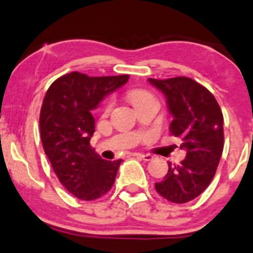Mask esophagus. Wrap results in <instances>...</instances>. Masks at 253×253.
Returning <instances> with one entry per match:
<instances>
[{
	"instance_id": "34e87169",
	"label": "esophagus",
	"mask_w": 253,
	"mask_h": 253,
	"mask_svg": "<svg viewBox=\"0 0 253 253\" xmlns=\"http://www.w3.org/2000/svg\"><path fill=\"white\" fill-rule=\"evenodd\" d=\"M137 156L139 159H142V160H144V161L153 160V155H150V154H140V153H138Z\"/></svg>"
}]
</instances>
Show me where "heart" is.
Instances as JSON below:
<instances>
[{
	"label": "heart",
	"instance_id": "obj_1",
	"mask_svg": "<svg viewBox=\"0 0 253 253\" xmlns=\"http://www.w3.org/2000/svg\"><path fill=\"white\" fill-rule=\"evenodd\" d=\"M149 93L143 91V89H132V91L128 92V94H127V97H128L129 102L132 103L134 106L138 104V103L140 102V100H143L144 98L149 97Z\"/></svg>",
	"mask_w": 253,
	"mask_h": 253
}]
</instances>
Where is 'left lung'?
<instances>
[{
	"label": "left lung",
	"instance_id": "obj_1",
	"mask_svg": "<svg viewBox=\"0 0 253 253\" xmlns=\"http://www.w3.org/2000/svg\"><path fill=\"white\" fill-rule=\"evenodd\" d=\"M148 81L164 93L173 116L169 132L182 139L187 156L169 172L155 189L166 200L185 204L200 195L217 171L224 145L223 114L216 98L196 81L184 76Z\"/></svg>",
	"mask_w": 253,
	"mask_h": 253
}]
</instances>
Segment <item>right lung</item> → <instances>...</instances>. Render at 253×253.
Returning a JSON list of instances; mask_svg holds the SVG:
<instances>
[{
	"label": "right lung",
	"instance_id": "obj_1",
	"mask_svg": "<svg viewBox=\"0 0 253 253\" xmlns=\"http://www.w3.org/2000/svg\"><path fill=\"white\" fill-rule=\"evenodd\" d=\"M128 79L74 71L55 80L43 98L40 132L44 153L59 182L81 200L105 195L115 182L122 160H104L89 145L94 133L92 110Z\"/></svg>",
	"mask_w": 253,
	"mask_h": 253
}]
</instances>
